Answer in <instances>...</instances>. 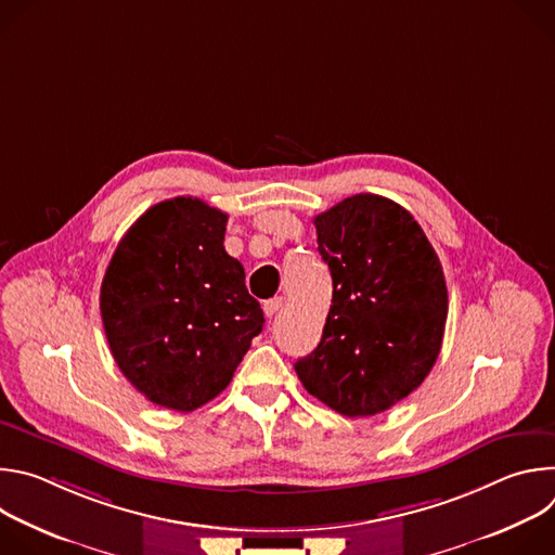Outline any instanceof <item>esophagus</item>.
Masks as SVG:
<instances>
[{
    "label": "esophagus",
    "mask_w": 555,
    "mask_h": 555,
    "mask_svg": "<svg viewBox=\"0 0 555 555\" xmlns=\"http://www.w3.org/2000/svg\"><path fill=\"white\" fill-rule=\"evenodd\" d=\"M283 305H285V298H283V296H276V298L266 300V302H263V311H266L268 319H272V315H276V313L283 309Z\"/></svg>",
    "instance_id": "34e87169"
}]
</instances>
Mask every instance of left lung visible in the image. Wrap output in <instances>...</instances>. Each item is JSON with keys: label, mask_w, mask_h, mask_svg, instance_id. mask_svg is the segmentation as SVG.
Segmentation results:
<instances>
[{"label": "left lung", "mask_w": 555, "mask_h": 555, "mask_svg": "<svg viewBox=\"0 0 555 555\" xmlns=\"http://www.w3.org/2000/svg\"><path fill=\"white\" fill-rule=\"evenodd\" d=\"M334 281L323 338L294 369L345 417L388 411L426 379L441 351L448 289L415 217L360 193L313 217Z\"/></svg>", "instance_id": "8db88e82"}]
</instances>
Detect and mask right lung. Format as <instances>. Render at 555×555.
Segmentation results:
<instances>
[{"label": "right lung", "mask_w": 555, "mask_h": 555, "mask_svg": "<svg viewBox=\"0 0 555 555\" xmlns=\"http://www.w3.org/2000/svg\"><path fill=\"white\" fill-rule=\"evenodd\" d=\"M228 215L197 197L151 206L120 240L101 315L122 375L157 406L191 413L230 384L263 311L223 248Z\"/></svg>", "instance_id": "add662e5"}]
</instances>
